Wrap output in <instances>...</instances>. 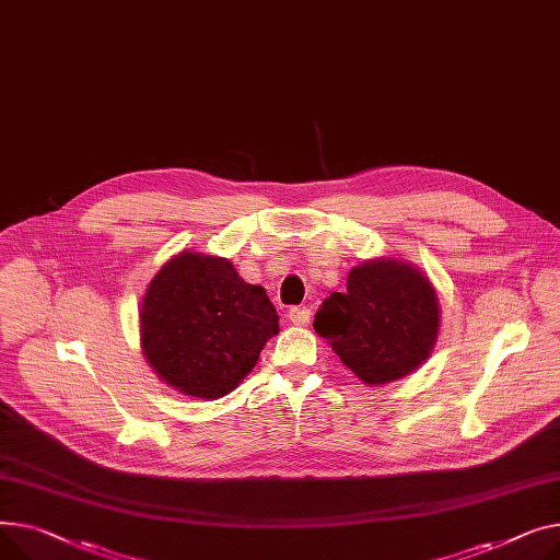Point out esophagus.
I'll use <instances>...</instances> for the list:
<instances>
[{
    "mask_svg": "<svg viewBox=\"0 0 560 560\" xmlns=\"http://www.w3.org/2000/svg\"><path fill=\"white\" fill-rule=\"evenodd\" d=\"M289 320L293 325H307L310 323V310L307 307H291L289 310Z\"/></svg>",
    "mask_w": 560,
    "mask_h": 560,
    "instance_id": "obj_1",
    "label": "esophagus"
}]
</instances>
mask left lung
I'll return each mask as SVG.
<instances>
[{
    "label": "left lung",
    "mask_w": 560,
    "mask_h": 560,
    "mask_svg": "<svg viewBox=\"0 0 560 560\" xmlns=\"http://www.w3.org/2000/svg\"><path fill=\"white\" fill-rule=\"evenodd\" d=\"M441 325L432 282L405 259L377 257L348 273L346 291L330 293L314 330L364 384L396 382L434 350Z\"/></svg>",
    "instance_id": "8db88e82"
}]
</instances>
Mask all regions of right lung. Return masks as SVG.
I'll return each instance as SVG.
<instances>
[{
    "label": "right lung",
    "mask_w": 560,
    "mask_h": 560,
    "mask_svg": "<svg viewBox=\"0 0 560 560\" xmlns=\"http://www.w3.org/2000/svg\"><path fill=\"white\" fill-rule=\"evenodd\" d=\"M278 332L267 291L217 255L172 257L140 307V341L153 373L191 398L217 400L233 390Z\"/></svg>",
    "instance_id": "right-lung-1"
}]
</instances>
